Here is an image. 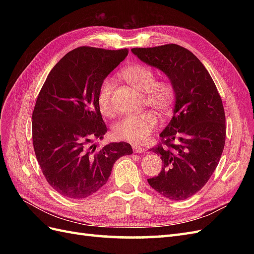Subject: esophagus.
Masks as SVG:
<instances>
[{
    "label": "esophagus",
    "instance_id": "1",
    "mask_svg": "<svg viewBox=\"0 0 254 254\" xmlns=\"http://www.w3.org/2000/svg\"><path fill=\"white\" fill-rule=\"evenodd\" d=\"M132 148H133V151L134 152H145L146 149L144 147H142V146L140 145H132Z\"/></svg>",
    "mask_w": 254,
    "mask_h": 254
}]
</instances>
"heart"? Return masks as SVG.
Wrapping results in <instances>:
<instances>
[{
  "mask_svg": "<svg viewBox=\"0 0 254 254\" xmlns=\"http://www.w3.org/2000/svg\"><path fill=\"white\" fill-rule=\"evenodd\" d=\"M121 77L130 86L142 92L145 104L165 114L171 110L175 99V90L166 80L156 81V75L149 67L142 64H133L125 67L121 72ZM113 82L106 79L97 94L99 111L106 117L115 113L112 103ZM158 126L157 115L146 111L136 115H127L113 125V133L121 140L132 143H142L148 139L149 134Z\"/></svg>",
  "mask_w": 254,
  "mask_h": 254,
  "instance_id": "b5f03b06",
  "label": "heart"
}]
</instances>
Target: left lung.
<instances>
[{
  "label": "left lung",
  "mask_w": 254,
  "mask_h": 254,
  "mask_svg": "<svg viewBox=\"0 0 254 254\" xmlns=\"http://www.w3.org/2000/svg\"><path fill=\"white\" fill-rule=\"evenodd\" d=\"M144 64L163 72L175 90L171 122L160 133L162 171L149 186L172 200L200 190L217 167L225 147L226 117L216 86L193 53L177 44L131 49Z\"/></svg>",
  "instance_id": "left-lung-1"
}]
</instances>
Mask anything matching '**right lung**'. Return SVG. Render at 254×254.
I'll return each mask as SVG.
<instances>
[{"label": "right lung", "mask_w": 254, "mask_h": 254, "mask_svg": "<svg viewBox=\"0 0 254 254\" xmlns=\"http://www.w3.org/2000/svg\"><path fill=\"white\" fill-rule=\"evenodd\" d=\"M128 55L80 47L68 52L48 75L32 117L35 155L50 186L72 199L94 194L108 181L119 158L131 145L109 143L97 148L107 132L97 105L102 83Z\"/></svg>", "instance_id": "add662e5"}]
</instances>
